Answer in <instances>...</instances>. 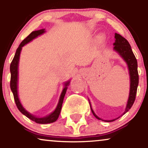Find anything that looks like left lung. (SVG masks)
Segmentation results:
<instances>
[{
    "mask_svg": "<svg viewBox=\"0 0 148 148\" xmlns=\"http://www.w3.org/2000/svg\"><path fill=\"white\" fill-rule=\"evenodd\" d=\"M115 42L113 43V49L116 52L118 53L119 55L123 58V60L126 62L128 66L129 73L130 76V95H129V99L127 101V106L125 108V111L123 113V115L125 114L130 109L131 107L132 106L133 103L135 101L136 95L137 88L138 85V64H137V60L134 56L133 51L132 50V47L129 43L128 41L119 35L118 33H115ZM90 108L92 113H93L94 116L98 120H101L97 115L93 111L92 108ZM116 119L111 120H104L105 122H113Z\"/></svg>",
    "mask_w": 148,
    "mask_h": 148,
    "instance_id": "obj_1",
    "label": "left lung"
}]
</instances>
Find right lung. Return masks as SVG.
<instances>
[{"mask_svg": "<svg viewBox=\"0 0 148 148\" xmlns=\"http://www.w3.org/2000/svg\"><path fill=\"white\" fill-rule=\"evenodd\" d=\"M44 33H45V29H41L38 30H35V31H33L31 33L28 35V37H25L24 40L21 42L19 46H18V49H16V53L14 58H13L11 64H10V73H11V79H10V88L12 92L13 95H14V99L16 103V106H17L18 109L21 112L22 114H23L27 118L30 119L33 121L35 122L36 123L38 124H48L51 123L53 122L56 121L57 119L58 118L59 115L60 113L61 108H62V102H63V99L65 95L66 91H67V86H69V82L70 81H68L64 84V88L62 90V93H61L60 99H59L58 103L56 108L55 109L53 113H51L50 115H47V116L44 117V118H37L35 117V115L30 114L28 111H25V109L23 108V106L21 105V102H20L19 99H18V90H17V84H18V61H19V56L20 53H21V51L22 49V47L25 45L28 44V42L33 40V39L36 38L39 35H42Z\"/></svg>", "mask_w": 148, "mask_h": 148, "instance_id": "obj_1", "label": "right lung"}]
</instances>
